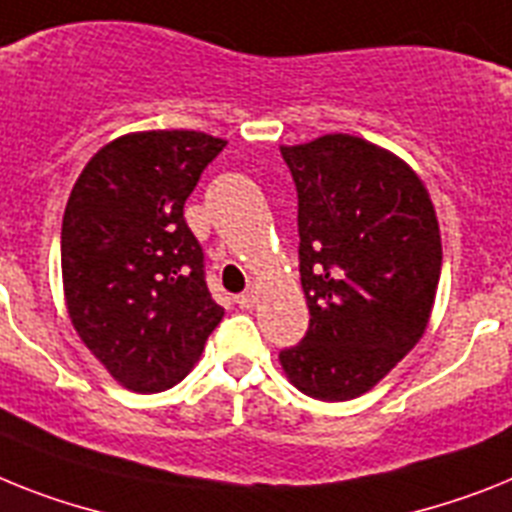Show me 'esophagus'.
Listing matches in <instances>:
<instances>
[{"label": "esophagus", "mask_w": 512, "mask_h": 512, "mask_svg": "<svg viewBox=\"0 0 512 512\" xmlns=\"http://www.w3.org/2000/svg\"><path fill=\"white\" fill-rule=\"evenodd\" d=\"M255 302H257V291L255 289H247V291H244V294L236 296V304H239V307H242V309L255 307Z\"/></svg>", "instance_id": "obj_1"}]
</instances>
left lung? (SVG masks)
<instances>
[{"mask_svg": "<svg viewBox=\"0 0 512 512\" xmlns=\"http://www.w3.org/2000/svg\"><path fill=\"white\" fill-rule=\"evenodd\" d=\"M299 195L302 343L278 354L317 401L367 393L427 330L442 268L440 226L409 163L354 135L281 145Z\"/></svg>", "mask_w": 512, "mask_h": 512, "instance_id": "left-lung-1", "label": "left lung"}]
</instances>
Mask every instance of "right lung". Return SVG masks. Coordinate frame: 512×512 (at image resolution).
<instances>
[{
  "label": "right lung",
  "instance_id": "1",
  "mask_svg": "<svg viewBox=\"0 0 512 512\" xmlns=\"http://www.w3.org/2000/svg\"><path fill=\"white\" fill-rule=\"evenodd\" d=\"M226 140L130 132L85 163L62 221V283L77 336L119 385L161 393L190 375L223 320L184 203Z\"/></svg>",
  "mask_w": 512,
  "mask_h": 512
}]
</instances>
